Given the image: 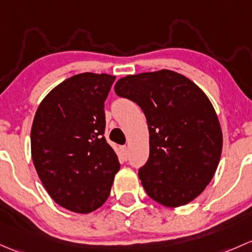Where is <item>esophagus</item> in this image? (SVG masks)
Listing matches in <instances>:
<instances>
[{
    "instance_id": "obj_1",
    "label": "esophagus",
    "mask_w": 252,
    "mask_h": 252,
    "mask_svg": "<svg viewBox=\"0 0 252 252\" xmlns=\"http://www.w3.org/2000/svg\"><path fill=\"white\" fill-rule=\"evenodd\" d=\"M121 152H123V158H124V159L127 160V158H128V149H127L126 145L121 147Z\"/></svg>"
}]
</instances>
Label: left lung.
<instances>
[{
    "instance_id": "8db88e82",
    "label": "left lung",
    "mask_w": 252,
    "mask_h": 252,
    "mask_svg": "<svg viewBox=\"0 0 252 252\" xmlns=\"http://www.w3.org/2000/svg\"><path fill=\"white\" fill-rule=\"evenodd\" d=\"M115 93L137 103L149 129V159L138 170L144 190L168 207L200 195L214 177L222 153L219 118L206 94L178 72L128 75Z\"/></svg>"
}]
</instances>
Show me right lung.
<instances>
[{
  "label": "right lung",
  "instance_id": "obj_1",
  "mask_svg": "<svg viewBox=\"0 0 252 252\" xmlns=\"http://www.w3.org/2000/svg\"><path fill=\"white\" fill-rule=\"evenodd\" d=\"M114 81L108 74L75 75L46 95L33 118V165L51 198L70 211L102 206L120 170L104 137V102Z\"/></svg>",
  "mask_w": 252,
  "mask_h": 252
}]
</instances>
